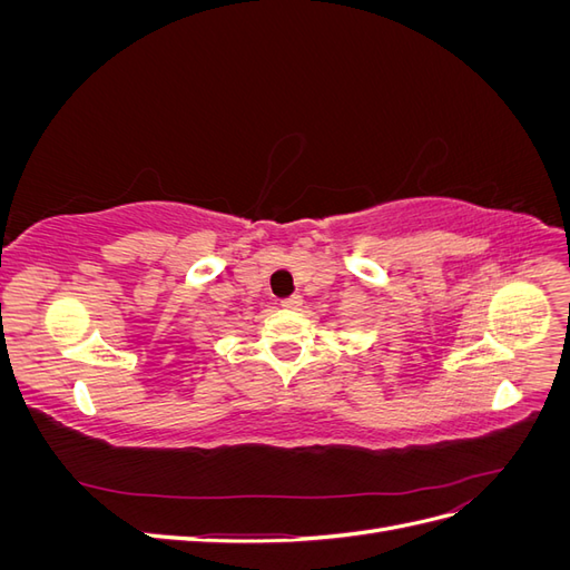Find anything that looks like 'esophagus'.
<instances>
[{"label":"esophagus","mask_w":570,"mask_h":570,"mask_svg":"<svg viewBox=\"0 0 570 570\" xmlns=\"http://www.w3.org/2000/svg\"><path fill=\"white\" fill-rule=\"evenodd\" d=\"M302 302H304V299H302L299 295H292V297H285V299L281 302V306H283V308H292V312H295V308L302 306Z\"/></svg>","instance_id":"obj_1"}]
</instances>
